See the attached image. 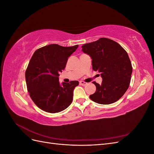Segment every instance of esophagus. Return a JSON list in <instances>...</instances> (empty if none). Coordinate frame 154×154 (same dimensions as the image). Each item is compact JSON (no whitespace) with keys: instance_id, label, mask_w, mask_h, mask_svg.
Returning <instances> with one entry per match:
<instances>
[{"instance_id":"esophagus-1","label":"esophagus","mask_w":154,"mask_h":154,"mask_svg":"<svg viewBox=\"0 0 154 154\" xmlns=\"http://www.w3.org/2000/svg\"><path fill=\"white\" fill-rule=\"evenodd\" d=\"M80 84L81 85L85 86V85H86L87 84V83H86V82H83V81H80Z\"/></svg>"}]
</instances>
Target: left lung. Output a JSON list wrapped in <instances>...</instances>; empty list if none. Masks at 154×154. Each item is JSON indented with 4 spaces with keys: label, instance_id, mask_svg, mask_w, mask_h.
Here are the masks:
<instances>
[{
    "label": "left lung",
    "instance_id": "left-lung-1",
    "mask_svg": "<svg viewBox=\"0 0 154 154\" xmlns=\"http://www.w3.org/2000/svg\"><path fill=\"white\" fill-rule=\"evenodd\" d=\"M82 51L92 59L94 71L100 72L101 84L96 87L90 98L97 103L109 105L119 100L130 85L132 67L126 51L115 41L101 38L82 46Z\"/></svg>",
    "mask_w": 154,
    "mask_h": 154
}]
</instances>
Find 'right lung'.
I'll return each mask as SVG.
<instances>
[{"label":"right lung","instance_id":"obj_1","mask_svg":"<svg viewBox=\"0 0 154 154\" xmlns=\"http://www.w3.org/2000/svg\"><path fill=\"white\" fill-rule=\"evenodd\" d=\"M78 47L50 44L37 49L32 55L26 71V82L31 98L40 109L57 113L71 104L74 89L79 82L60 84L58 76Z\"/></svg>","mask_w":154,"mask_h":154}]
</instances>
